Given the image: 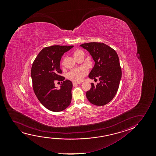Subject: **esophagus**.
<instances>
[{"instance_id":"esophagus-1","label":"esophagus","mask_w":156,"mask_h":156,"mask_svg":"<svg viewBox=\"0 0 156 156\" xmlns=\"http://www.w3.org/2000/svg\"><path fill=\"white\" fill-rule=\"evenodd\" d=\"M80 83H76V82H73V86H76L78 85H79Z\"/></svg>"}]
</instances>
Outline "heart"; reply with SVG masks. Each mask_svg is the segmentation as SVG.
<instances>
[{"label":"heart","mask_w":156,"mask_h":156,"mask_svg":"<svg viewBox=\"0 0 156 156\" xmlns=\"http://www.w3.org/2000/svg\"><path fill=\"white\" fill-rule=\"evenodd\" d=\"M82 52L80 50H76L73 53V57L77 56L80 53ZM87 73V70L85 68L79 67L77 68L73 69L68 73V78L73 81L79 82L83 79Z\"/></svg>","instance_id":"heart-1"}]
</instances>
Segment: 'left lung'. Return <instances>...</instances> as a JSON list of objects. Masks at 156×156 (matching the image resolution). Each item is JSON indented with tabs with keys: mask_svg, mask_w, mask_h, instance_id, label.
<instances>
[{
	"mask_svg": "<svg viewBox=\"0 0 156 156\" xmlns=\"http://www.w3.org/2000/svg\"><path fill=\"white\" fill-rule=\"evenodd\" d=\"M80 46L90 52L95 62L88 77L100 81L96 85L91 83L86 97L93 105H105L113 99L119 88L122 78L119 57L113 48L104 43H85Z\"/></svg>",
	"mask_w": 156,
	"mask_h": 156,
	"instance_id": "left-lung-1",
	"label": "left lung"
}]
</instances>
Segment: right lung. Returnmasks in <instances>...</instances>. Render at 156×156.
Instances as JSON below:
<instances>
[{
    "label": "right lung",
    "mask_w": 156,
    "mask_h": 156,
    "mask_svg": "<svg viewBox=\"0 0 156 156\" xmlns=\"http://www.w3.org/2000/svg\"><path fill=\"white\" fill-rule=\"evenodd\" d=\"M73 46L54 45L44 48L32 63L31 76L35 95L44 107L54 112L66 109L72 98L73 83L61 76L60 61L64 53ZM61 82L60 89L55 86Z\"/></svg>",
    "instance_id": "obj_1"
}]
</instances>
